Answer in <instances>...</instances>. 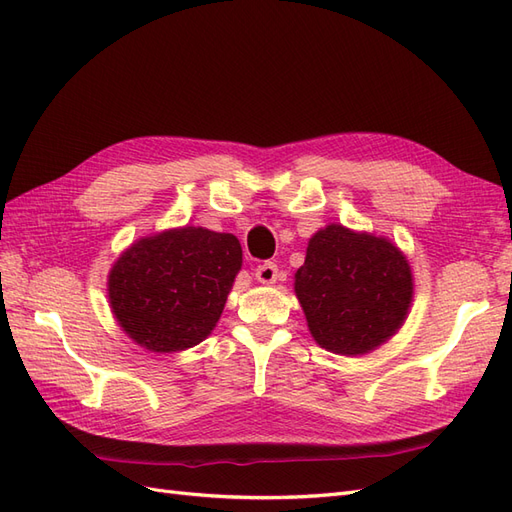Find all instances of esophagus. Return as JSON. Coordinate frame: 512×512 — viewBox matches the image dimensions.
I'll return each instance as SVG.
<instances>
[{"label": "esophagus", "instance_id": "34e87169", "mask_svg": "<svg viewBox=\"0 0 512 512\" xmlns=\"http://www.w3.org/2000/svg\"><path fill=\"white\" fill-rule=\"evenodd\" d=\"M256 280L260 284H273L277 280V265L275 262H262L256 267Z\"/></svg>", "mask_w": 512, "mask_h": 512}]
</instances>
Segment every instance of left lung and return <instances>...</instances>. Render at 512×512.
Listing matches in <instances>:
<instances>
[{"mask_svg": "<svg viewBox=\"0 0 512 512\" xmlns=\"http://www.w3.org/2000/svg\"><path fill=\"white\" fill-rule=\"evenodd\" d=\"M294 294L320 348L361 356L404 327L414 275L389 237L335 222L307 241L303 267L294 273Z\"/></svg>", "mask_w": 512, "mask_h": 512, "instance_id": "1", "label": "left lung"}]
</instances>
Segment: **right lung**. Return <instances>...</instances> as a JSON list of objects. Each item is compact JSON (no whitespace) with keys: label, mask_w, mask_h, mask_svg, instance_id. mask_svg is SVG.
<instances>
[{"label":"right lung","mask_w":512,"mask_h":512,"mask_svg":"<svg viewBox=\"0 0 512 512\" xmlns=\"http://www.w3.org/2000/svg\"><path fill=\"white\" fill-rule=\"evenodd\" d=\"M241 265V243L230 232L168 228L119 254L108 271V303L134 344L181 352L211 335Z\"/></svg>","instance_id":"obj_1"}]
</instances>
